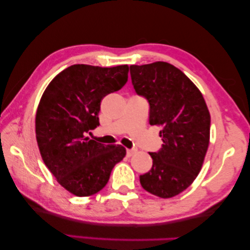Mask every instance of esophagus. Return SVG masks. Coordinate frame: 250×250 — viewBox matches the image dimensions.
Segmentation results:
<instances>
[{
    "mask_svg": "<svg viewBox=\"0 0 250 250\" xmlns=\"http://www.w3.org/2000/svg\"><path fill=\"white\" fill-rule=\"evenodd\" d=\"M126 153H127V156L128 157H130V156H133V155L135 154V153H136V149H127V150H126Z\"/></svg>",
    "mask_w": 250,
    "mask_h": 250,
    "instance_id": "obj_1",
    "label": "esophagus"
}]
</instances>
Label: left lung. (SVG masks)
Listing matches in <instances>:
<instances>
[{
  "label": "left lung",
  "instance_id": "left-lung-1",
  "mask_svg": "<svg viewBox=\"0 0 250 250\" xmlns=\"http://www.w3.org/2000/svg\"><path fill=\"white\" fill-rule=\"evenodd\" d=\"M132 83L149 103V124L162 126V148L149 153L153 166L140 176L145 190L170 198L189 187L202 169L210 137V114L203 94L166 62L130 65Z\"/></svg>",
  "mask_w": 250,
  "mask_h": 250
}]
</instances>
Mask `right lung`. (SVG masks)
Listing matches in <instances>:
<instances>
[{"label":"right lung","instance_id":"add662e5","mask_svg":"<svg viewBox=\"0 0 250 250\" xmlns=\"http://www.w3.org/2000/svg\"><path fill=\"white\" fill-rule=\"evenodd\" d=\"M128 71V65H72L51 81L41 97L35 116L41 156L57 183L73 195L86 197L103 189L114 166L125 157V147L101 144L88 135L100 125L102 100L124 86Z\"/></svg>","mask_w":250,"mask_h":250}]
</instances>
